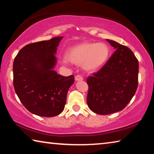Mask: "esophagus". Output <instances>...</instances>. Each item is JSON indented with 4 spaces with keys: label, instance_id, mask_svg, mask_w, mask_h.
Segmentation results:
<instances>
[{
    "label": "esophagus",
    "instance_id": "34e87169",
    "mask_svg": "<svg viewBox=\"0 0 154 154\" xmlns=\"http://www.w3.org/2000/svg\"><path fill=\"white\" fill-rule=\"evenodd\" d=\"M75 80L77 81V82H78V81H82L83 79V78L82 76H81V75H77V76H75Z\"/></svg>",
    "mask_w": 154,
    "mask_h": 154
}]
</instances>
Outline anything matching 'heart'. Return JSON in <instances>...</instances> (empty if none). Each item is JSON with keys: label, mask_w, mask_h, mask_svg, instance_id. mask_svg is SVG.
Segmentation results:
<instances>
[{"label": "heart", "mask_w": 154, "mask_h": 154, "mask_svg": "<svg viewBox=\"0 0 154 154\" xmlns=\"http://www.w3.org/2000/svg\"><path fill=\"white\" fill-rule=\"evenodd\" d=\"M110 54V48L105 43H83L70 48L62 62L82 64L85 71H95L106 63Z\"/></svg>", "instance_id": "heart-1"}]
</instances>
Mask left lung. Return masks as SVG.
<instances>
[{
    "instance_id": "8db88e82",
    "label": "left lung",
    "mask_w": 154,
    "mask_h": 154,
    "mask_svg": "<svg viewBox=\"0 0 154 154\" xmlns=\"http://www.w3.org/2000/svg\"><path fill=\"white\" fill-rule=\"evenodd\" d=\"M116 51L99 70L87 78V103L99 115L122 111L130 103L138 86L139 62L130 49L106 39Z\"/></svg>"
}]
</instances>
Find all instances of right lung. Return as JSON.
<instances>
[{
  "instance_id": "obj_1",
  "label": "right lung",
  "mask_w": 154,
  "mask_h": 154,
  "mask_svg": "<svg viewBox=\"0 0 154 154\" xmlns=\"http://www.w3.org/2000/svg\"><path fill=\"white\" fill-rule=\"evenodd\" d=\"M62 36L30 43L18 52L13 64L15 93L26 109L42 117H54L64 109L74 75L64 77L54 68Z\"/></svg>"
}]
</instances>
